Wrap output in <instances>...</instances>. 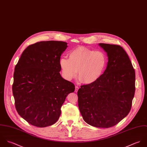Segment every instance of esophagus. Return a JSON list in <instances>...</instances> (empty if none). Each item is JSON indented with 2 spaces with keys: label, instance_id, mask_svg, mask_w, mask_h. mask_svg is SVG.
Returning <instances> with one entry per match:
<instances>
[{
  "label": "esophagus",
  "instance_id": "1",
  "mask_svg": "<svg viewBox=\"0 0 147 147\" xmlns=\"http://www.w3.org/2000/svg\"><path fill=\"white\" fill-rule=\"evenodd\" d=\"M78 89H79L78 86H76V88H75V92H77Z\"/></svg>",
  "mask_w": 147,
  "mask_h": 147
}]
</instances>
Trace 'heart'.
<instances>
[{"mask_svg":"<svg viewBox=\"0 0 147 147\" xmlns=\"http://www.w3.org/2000/svg\"><path fill=\"white\" fill-rule=\"evenodd\" d=\"M68 56L69 59L61 58L59 61L62 76L67 81L74 78L77 73L82 84H94L102 76L107 66V57L102 51L79 47L71 51Z\"/></svg>","mask_w":147,"mask_h":147,"instance_id":"b5f03b06","label":"heart"}]
</instances>
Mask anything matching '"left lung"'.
Instances as JSON below:
<instances>
[{
	"mask_svg": "<svg viewBox=\"0 0 147 147\" xmlns=\"http://www.w3.org/2000/svg\"><path fill=\"white\" fill-rule=\"evenodd\" d=\"M99 45L107 53V67L98 81L79 88L78 107L88 124L109 128L131 110L135 91V71L122 47L103 43Z\"/></svg>",
	"mask_w": 147,
	"mask_h": 147,
	"instance_id": "8db88e82",
	"label": "left lung"
}]
</instances>
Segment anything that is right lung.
<instances>
[{
    "label": "right lung",
    "mask_w": 147,
    "mask_h": 147,
    "mask_svg": "<svg viewBox=\"0 0 147 147\" xmlns=\"http://www.w3.org/2000/svg\"><path fill=\"white\" fill-rule=\"evenodd\" d=\"M67 43L40 41L28 46L15 66L12 92L19 115L31 125L55 124L61 107L74 85L63 79L59 61Z\"/></svg>",
    "instance_id": "right-lung-1"
}]
</instances>
